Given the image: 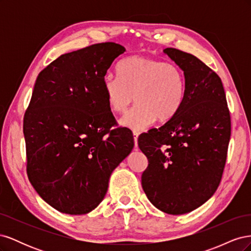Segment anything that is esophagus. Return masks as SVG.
<instances>
[{"label": "esophagus", "mask_w": 251, "mask_h": 251, "mask_svg": "<svg viewBox=\"0 0 251 251\" xmlns=\"http://www.w3.org/2000/svg\"><path fill=\"white\" fill-rule=\"evenodd\" d=\"M139 132H137V131H134L133 132V135H134V141H135V147L137 148V146H138V143H137V140H138V136H139Z\"/></svg>", "instance_id": "obj_1"}]
</instances>
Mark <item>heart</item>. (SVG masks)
I'll return each instance as SVG.
<instances>
[{
    "label": "heart",
    "instance_id": "heart-1",
    "mask_svg": "<svg viewBox=\"0 0 251 251\" xmlns=\"http://www.w3.org/2000/svg\"><path fill=\"white\" fill-rule=\"evenodd\" d=\"M117 74L118 78L110 75L103 78V93L114 113H124L135 97L137 105L119 120L130 130L142 131L156 119H171L183 101L184 76L173 63L133 55L120 63Z\"/></svg>",
    "mask_w": 251,
    "mask_h": 251
}]
</instances>
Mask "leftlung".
Returning a JSON list of instances; mask_svg holds the SVG:
<instances>
[{
    "label": "left lung",
    "mask_w": 251,
    "mask_h": 251,
    "mask_svg": "<svg viewBox=\"0 0 251 251\" xmlns=\"http://www.w3.org/2000/svg\"><path fill=\"white\" fill-rule=\"evenodd\" d=\"M163 52L183 71L185 93L162 126L141 134L149 165L141 184L155 207L183 215L215 194L230 139V115L221 78L199 58L175 48Z\"/></svg>",
    "instance_id": "1"
}]
</instances>
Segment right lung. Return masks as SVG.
Here are the masks:
<instances>
[{
	"label": "right lung",
	"instance_id": "obj_1",
	"mask_svg": "<svg viewBox=\"0 0 251 251\" xmlns=\"http://www.w3.org/2000/svg\"><path fill=\"white\" fill-rule=\"evenodd\" d=\"M126 52L101 43L60 55L40 72L24 117L27 174L50 206L85 215L103 200L111 174L134 148L116 124L102 89L114 60Z\"/></svg>",
	"mask_w": 251,
	"mask_h": 251
}]
</instances>
